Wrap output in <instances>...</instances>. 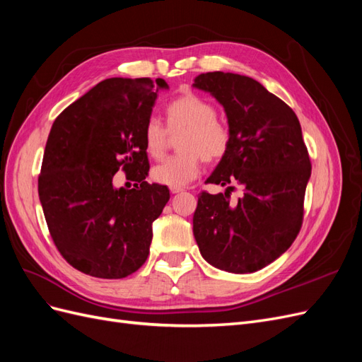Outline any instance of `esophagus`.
<instances>
[{
    "label": "esophagus",
    "mask_w": 362,
    "mask_h": 362,
    "mask_svg": "<svg viewBox=\"0 0 362 362\" xmlns=\"http://www.w3.org/2000/svg\"><path fill=\"white\" fill-rule=\"evenodd\" d=\"M181 192H182V189H180V187H170L172 194H177V193H181Z\"/></svg>",
    "instance_id": "esophagus-1"
}]
</instances>
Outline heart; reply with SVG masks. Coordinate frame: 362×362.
Instances as JSON below:
<instances>
[{"label":"heart","mask_w":362,"mask_h":362,"mask_svg":"<svg viewBox=\"0 0 362 362\" xmlns=\"http://www.w3.org/2000/svg\"><path fill=\"white\" fill-rule=\"evenodd\" d=\"M217 108L205 98L185 93L164 107L166 128L151 117L144 127V145L148 156L160 160L169 145V134L180 136L178 156H173L152 169L156 182L169 187H185L198 178L202 158L218 163L231 148V131L217 119Z\"/></svg>","instance_id":"1"}]
</instances>
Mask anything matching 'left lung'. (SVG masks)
Returning a JSON list of instances; mask_svg holds the SVG:
<instances>
[{
    "label": "left lung",
    "instance_id": "1",
    "mask_svg": "<svg viewBox=\"0 0 362 362\" xmlns=\"http://www.w3.org/2000/svg\"><path fill=\"white\" fill-rule=\"evenodd\" d=\"M194 87L225 108L231 148L206 182L225 193L202 192L193 216L201 255L231 273H252L275 261L298 237L311 177L299 119L264 86L245 75L206 72ZM244 196L228 201L235 185Z\"/></svg>",
    "mask_w": 362,
    "mask_h": 362
}]
</instances>
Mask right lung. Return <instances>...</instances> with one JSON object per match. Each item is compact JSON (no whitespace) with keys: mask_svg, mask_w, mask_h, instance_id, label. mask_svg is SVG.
<instances>
[{"mask_svg":"<svg viewBox=\"0 0 362 362\" xmlns=\"http://www.w3.org/2000/svg\"><path fill=\"white\" fill-rule=\"evenodd\" d=\"M160 89L157 78H107L54 120L37 187L54 245L72 267L103 279L139 270L149 255L152 222L170 194L149 184L144 127ZM122 168L135 189H116Z\"/></svg>","mask_w":362,"mask_h":362,"instance_id":"add662e5","label":"right lung"}]
</instances>
